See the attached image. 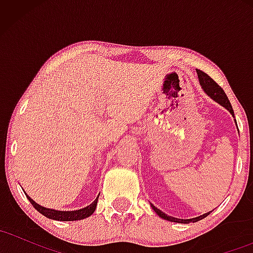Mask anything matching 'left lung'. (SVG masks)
<instances>
[{
    "label": "left lung",
    "instance_id": "1",
    "mask_svg": "<svg viewBox=\"0 0 253 253\" xmlns=\"http://www.w3.org/2000/svg\"><path fill=\"white\" fill-rule=\"evenodd\" d=\"M197 72V77H199V82H200V85H201V88L203 91L206 92V94L210 96L211 100H214L215 102H217L220 104V106L225 107L226 109L228 110L229 113L232 114V117H234V112H233V108H232L231 106V102L228 101V97L226 96L225 91L221 89V86H219L217 84L214 82L211 78L208 76L207 74H205V72L201 71V70H196ZM151 207H152V210L156 211L157 214H158V216H161L162 219L164 220H168V221H171V222H178V223H189V222H196V221H200V220L205 219L206 216L210 215L211 211H208V213H205L202 214V215L200 216H196V217H193V219H177V217H173V216H170L168 215V214H165L161 210H158V208L156 207V206L151 205Z\"/></svg>",
    "mask_w": 253,
    "mask_h": 253
}]
</instances>
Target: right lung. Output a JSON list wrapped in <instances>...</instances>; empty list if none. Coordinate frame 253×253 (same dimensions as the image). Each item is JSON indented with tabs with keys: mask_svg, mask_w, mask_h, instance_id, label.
<instances>
[{
	"mask_svg": "<svg viewBox=\"0 0 253 253\" xmlns=\"http://www.w3.org/2000/svg\"><path fill=\"white\" fill-rule=\"evenodd\" d=\"M26 196L28 197L30 202L33 205V207L42 213L43 216L48 217V219L52 220H58V221H76V220H82L85 219L94 213L95 210H96V206H97V200L98 197L95 199V201L91 203V205L86 206V207L82 208V210H78V211H56V210H51V208H46L42 207V206L38 205V203L32 200L30 196L26 194Z\"/></svg>",
	"mask_w": 253,
	"mask_h": 253,
	"instance_id": "add662e5",
	"label": "right lung"
}]
</instances>
